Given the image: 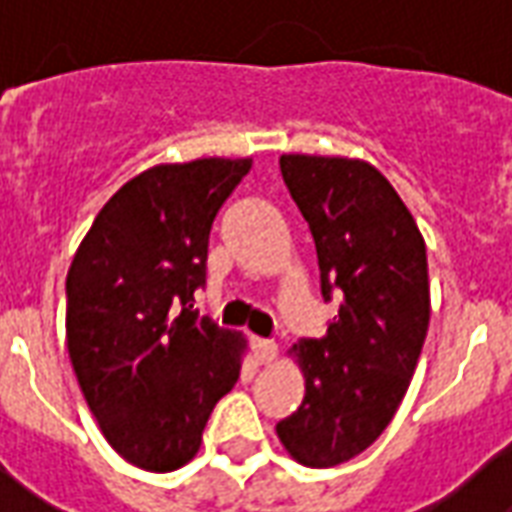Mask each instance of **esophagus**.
Wrapping results in <instances>:
<instances>
[{
	"mask_svg": "<svg viewBox=\"0 0 512 512\" xmlns=\"http://www.w3.org/2000/svg\"><path fill=\"white\" fill-rule=\"evenodd\" d=\"M252 356H255L257 365H271L277 359V343L274 340H252Z\"/></svg>",
	"mask_w": 512,
	"mask_h": 512,
	"instance_id": "1",
	"label": "esophagus"
}]
</instances>
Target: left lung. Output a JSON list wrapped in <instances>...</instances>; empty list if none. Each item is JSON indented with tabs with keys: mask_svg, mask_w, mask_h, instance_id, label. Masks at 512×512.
I'll return each instance as SVG.
<instances>
[{
	"mask_svg": "<svg viewBox=\"0 0 512 512\" xmlns=\"http://www.w3.org/2000/svg\"><path fill=\"white\" fill-rule=\"evenodd\" d=\"M279 169L310 224L323 299L343 304L326 337L290 348L304 400L277 436L299 463L329 469L365 452L406 395L428 334V255L414 216L367 161L290 153Z\"/></svg>",
	"mask_w": 512,
	"mask_h": 512,
	"instance_id": "1",
	"label": "left lung"
}]
</instances>
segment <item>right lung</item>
I'll use <instances>...</instances> for the list:
<instances>
[{"mask_svg":"<svg viewBox=\"0 0 512 512\" xmlns=\"http://www.w3.org/2000/svg\"><path fill=\"white\" fill-rule=\"evenodd\" d=\"M252 158L158 164L117 191L76 249L68 354L106 441L147 472L200 450L213 406L238 381L244 337L194 310L216 213Z\"/></svg>","mask_w":512,"mask_h":512,"instance_id":"1","label":"right lung"}]
</instances>
